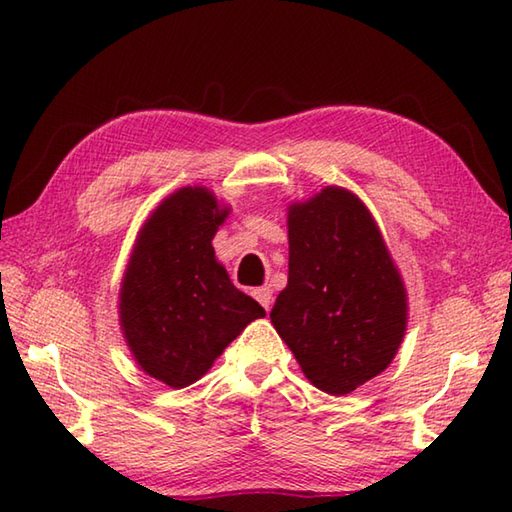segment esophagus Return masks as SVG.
<instances>
[{
    "mask_svg": "<svg viewBox=\"0 0 512 512\" xmlns=\"http://www.w3.org/2000/svg\"><path fill=\"white\" fill-rule=\"evenodd\" d=\"M253 295L266 310H270V306H273V288H270V286H262V288L253 290Z\"/></svg>",
    "mask_w": 512,
    "mask_h": 512,
    "instance_id": "1",
    "label": "esophagus"
}]
</instances>
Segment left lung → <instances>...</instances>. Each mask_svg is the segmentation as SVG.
Masks as SVG:
<instances>
[{
    "mask_svg": "<svg viewBox=\"0 0 512 512\" xmlns=\"http://www.w3.org/2000/svg\"><path fill=\"white\" fill-rule=\"evenodd\" d=\"M288 286L270 312L303 374L343 396L378 376L407 328V295L374 217L328 187L288 209Z\"/></svg>",
    "mask_w": 512,
    "mask_h": 512,
    "instance_id": "8db88e82",
    "label": "left lung"
}]
</instances>
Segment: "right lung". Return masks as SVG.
Returning a JSON list of instances; mask_svg holds the SVG:
<instances>
[{"label":"right lung","instance_id":"right-lung-1","mask_svg":"<svg viewBox=\"0 0 512 512\" xmlns=\"http://www.w3.org/2000/svg\"><path fill=\"white\" fill-rule=\"evenodd\" d=\"M226 215L211 191L184 187L149 217L129 259L121 288L125 341L138 365L169 387L195 383L266 314L215 262L211 239Z\"/></svg>","mask_w":512,"mask_h":512}]
</instances>
